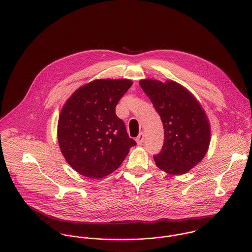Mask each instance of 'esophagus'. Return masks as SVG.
Masks as SVG:
<instances>
[{
  "instance_id": "1",
  "label": "esophagus",
  "mask_w": 252,
  "mask_h": 252,
  "mask_svg": "<svg viewBox=\"0 0 252 252\" xmlns=\"http://www.w3.org/2000/svg\"><path fill=\"white\" fill-rule=\"evenodd\" d=\"M143 141H144V133L140 132L139 135L136 137V142H137L138 145H140V144L143 143Z\"/></svg>"
}]
</instances>
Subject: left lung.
<instances>
[{
  "instance_id": "1",
  "label": "left lung",
  "mask_w": 252,
  "mask_h": 252,
  "mask_svg": "<svg viewBox=\"0 0 252 252\" xmlns=\"http://www.w3.org/2000/svg\"><path fill=\"white\" fill-rule=\"evenodd\" d=\"M139 84L164 126V145L154 156L156 166L172 176L187 174L202 161L209 148L211 127L203 107L189 89L174 80L146 78Z\"/></svg>"
}]
</instances>
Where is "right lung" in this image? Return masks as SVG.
Here are the masks:
<instances>
[{
  "mask_svg": "<svg viewBox=\"0 0 252 252\" xmlns=\"http://www.w3.org/2000/svg\"><path fill=\"white\" fill-rule=\"evenodd\" d=\"M130 79L101 78L77 88L62 108L58 142L68 165L81 176L99 180L123 163L136 142L127 135L116 106Z\"/></svg>",
  "mask_w": 252,
  "mask_h": 252,
  "instance_id": "right-lung-1",
  "label": "right lung"
}]
</instances>
